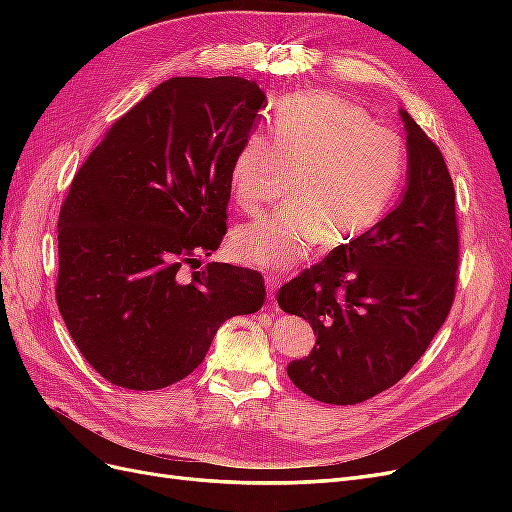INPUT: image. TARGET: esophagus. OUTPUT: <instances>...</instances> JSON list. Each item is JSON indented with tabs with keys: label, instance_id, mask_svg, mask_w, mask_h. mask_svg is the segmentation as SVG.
<instances>
[{
	"label": "esophagus",
	"instance_id": "esophagus-1",
	"mask_svg": "<svg viewBox=\"0 0 512 512\" xmlns=\"http://www.w3.org/2000/svg\"><path fill=\"white\" fill-rule=\"evenodd\" d=\"M265 284H267V294H269V301H275V292L280 288V275H267L265 277Z\"/></svg>",
	"mask_w": 512,
	"mask_h": 512
}]
</instances>
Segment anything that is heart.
I'll return each instance as SVG.
<instances>
[{"instance_id": "heart-1", "label": "heart", "mask_w": 512, "mask_h": 512, "mask_svg": "<svg viewBox=\"0 0 512 512\" xmlns=\"http://www.w3.org/2000/svg\"><path fill=\"white\" fill-rule=\"evenodd\" d=\"M395 130L329 91H301L275 106L271 141L252 132L230 164V188L245 213H260L290 177V205L239 226L230 254L241 265L282 271L316 243L346 245L376 226L404 177Z\"/></svg>"}]
</instances>
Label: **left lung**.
I'll list each match as a JSON object with an SVG mask.
<instances>
[{"instance_id":"8db88e82","label":"left lung","mask_w":512,"mask_h":512,"mask_svg":"<svg viewBox=\"0 0 512 512\" xmlns=\"http://www.w3.org/2000/svg\"><path fill=\"white\" fill-rule=\"evenodd\" d=\"M401 119L408 185L399 205L277 292L284 312L318 335L305 359L288 363V376L324 404H361L391 389L425 354L455 301L453 179L438 145L406 111Z\"/></svg>"}]
</instances>
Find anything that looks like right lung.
<instances>
[{
  "label": "right lung",
  "instance_id": "add662e5",
  "mask_svg": "<svg viewBox=\"0 0 512 512\" xmlns=\"http://www.w3.org/2000/svg\"><path fill=\"white\" fill-rule=\"evenodd\" d=\"M265 91L241 76H175L134 104L74 175L57 222L59 314L121 389L190 376L222 324L265 303L258 271L211 262L226 235L230 164Z\"/></svg>",
  "mask_w": 512,
  "mask_h": 512
}]
</instances>
